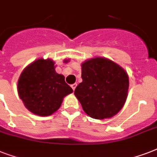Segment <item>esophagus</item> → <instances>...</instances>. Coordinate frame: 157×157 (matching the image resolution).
<instances>
[{"instance_id":"34e87169","label":"esophagus","mask_w":157,"mask_h":157,"mask_svg":"<svg viewBox=\"0 0 157 157\" xmlns=\"http://www.w3.org/2000/svg\"><path fill=\"white\" fill-rule=\"evenodd\" d=\"M76 86H77V85H76V83L73 84V85H71V88H72V90H75V89H76Z\"/></svg>"}]
</instances>
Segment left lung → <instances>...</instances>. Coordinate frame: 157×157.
I'll return each mask as SVG.
<instances>
[{
  "instance_id": "obj_1",
  "label": "left lung",
  "mask_w": 157,
  "mask_h": 157,
  "mask_svg": "<svg viewBox=\"0 0 157 157\" xmlns=\"http://www.w3.org/2000/svg\"><path fill=\"white\" fill-rule=\"evenodd\" d=\"M82 82L75 95L86 114L94 119L110 118L124 106L129 89L126 71L103 58L90 59L81 65Z\"/></svg>"
}]
</instances>
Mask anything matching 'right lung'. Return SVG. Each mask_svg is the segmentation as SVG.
Returning <instances> with one entry per match:
<instances>
[{
    "label": "right lung",
    "instance_id": "add662e5",
    "mask_svg": "<svg viewBox=\"0 0 157 157\" xmlns=\"http://www.w3.org/2000/svg\"><path fill=\"white\" fill-rule=\"evenodd\" d=\"M64 76L54 70L51 59H38L26 67L18 81V93L30 112L47 117L61 106L64 96L72 93Z\"/></svg>",
    "mask_w": 157,
    "mask_h": 157
}]
</instances>
